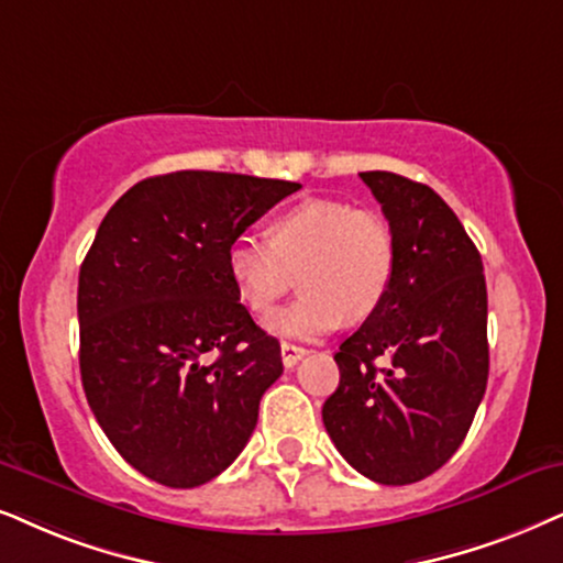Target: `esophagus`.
I'll list each match as a JSON object with an SVG mask.
<instances>
[{"label":"esophagus","instance_id":"obj_1","mask_svg":"<svg viewBox=\"0 0 563 563\" xmlns=\"http://www.w3.org/2000/svg\"><path fill=\"white\" fill-rule=\"evenodd\" d=\"M280 355H283V366L286 368H294L298 361L306 355V347L301 345H294V343H283L280 345Z\"/></svg>","mask_w":563,"mask_h":563}]
</instances>
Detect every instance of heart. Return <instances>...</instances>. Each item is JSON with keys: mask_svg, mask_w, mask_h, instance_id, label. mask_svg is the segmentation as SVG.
Returning <instances> with one entry per match:
<instances>
[{"mask_svg": "<svg viewBox=\"0 0 563 563\" xmlns=\"http://www.w3.org/2000/svg\"><path fill=\"white\" fill-rule=\"evenodd\" d=\"M225 267L254 317L273 314L298 273L303 294L269 319V330L314 340L338 330L345 317L366 319L379 309L393 286L397 246L382 212L314 197L277 216L269 239L257 233L231 239Z\"/></svg>", "mask_w": 563, "mask_h": 563, "instance_id": "heart-1", "label": "heart"}]
</instances>
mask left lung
Segmentation results:
<instances>
[{
  "label": "left lung",
  "mask_w": 563,
  "mask_h": 563,
  "mask_svg": "<svg viewBox=\"0 0 563 563\" xmlns=\"http://www.w3.org/2000/svg\"><path fill=\"white\" fill-rule=\"evenodd\" d=\"M361 179L395 233L397 267L379 309L334 353L340 384L322 421L361 475L408 486L460 450L486 393V277L478 249L431 187L389 170Z\"/></svg>",
  "instance_id": "1"
}]
</instances>
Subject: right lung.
<instances>
[{
    "mask_svg": "<svg viewBox=\"0 0 563 563\" xmlns=\"http://www.w3.org/2000/svg\"><path fill=\"white\" fill-rule=\"evenodd\" d=\"M296 181L218 170L153 176L117 199L80 267V374L117 452L168 488L239 457L280 343L239 301L225 249Z\"/></svg>",
    "mask_w": 563,
    "mask_h": 563,
    "instance_id": "obj_1",
    "label": "right lung"
}]
</instances>
